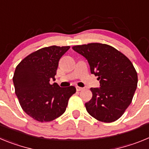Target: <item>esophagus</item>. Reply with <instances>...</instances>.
Wrapping results in <instances>:
<instances>
[{
  "instance_id": "esophagus-1",
  "label": "esophagus",
  "mask_w": 149,
  "mask_h": 149,
  "mask_svg": "<svg viewBox=\"0 0 149 149\" xmlns=\"http://www.w3.org/2000/svg\"><path fill=\"white\" fill-rule=\"evenodd\" d=\"M83 88L82 87H79V86H76V90L77 91V92H79V91H81L83 90Z\"/></svg>"
}]
</instances>
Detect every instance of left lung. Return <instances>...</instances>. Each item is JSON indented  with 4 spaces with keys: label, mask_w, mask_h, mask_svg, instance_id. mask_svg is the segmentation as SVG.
Returning <instances> with one entry per match:
<instances>
[{
    "label": "left lung",
    "mask_w": 149,
    "mask_h": 149,
    "mask_svg": "<svg viewBox=\"0 0 149 149\" xmlns=\"http://www.w3.org/2000/svg\"><path fill=\"white\" fill-rule=\"evenodd\" d=\"M87 60L91 73L98 76L100 88H91L93 98L85 104L90 116L100 122L119 119L132 101L137 73L131 60L112 46L89 43L72 47Z\"/></svg>",
    "instance_id": "8db88e82"
}]
</instances>
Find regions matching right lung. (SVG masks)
<instances>
[{
    "mask_svg": "<svg viewBox=\"0 0 149 149\" xmlns=\"http://www.w3.org/2000/svg\"><path fill=\"white\" fill-rule=\"evenodd\" d=\"M70 46L52 45L34 51L16 66L13 80L22 108L38 122H51L64 113L73 86L61 88L55 80L59 60Z\"/></svg>",
    "mask_w": 149,
    "mask_h": 149,
    "instance_id": "add662e5",
    "label": "right lung"
}]
</instances>
